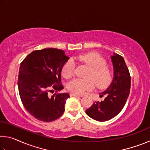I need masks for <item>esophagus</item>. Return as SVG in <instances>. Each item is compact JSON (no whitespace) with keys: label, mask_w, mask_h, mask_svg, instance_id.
Listing matches in <instances>:
<instances>
[{"label":"esophagus","mask_w":150,"mask_h":150,"mask_svg":"<svg viewBox=\"0 0 150 150\" xmlns=\"http://www.w3.org/2000/svg\"><path fill=\"white\" fill-rule=\"evenodd\" d=\"M70 96H76V97H77V96H81L79 95H77V94H75V93H71Z\"/></svg>","instance_id":"1"}]
</instances>
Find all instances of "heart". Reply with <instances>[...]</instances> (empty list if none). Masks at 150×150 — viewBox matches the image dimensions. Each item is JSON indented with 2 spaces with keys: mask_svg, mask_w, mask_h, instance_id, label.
<instances>
[{
  "mask_svg": "<svg viewBox=\"0 0 150 150\" xmlns=\"http://www.w3.org/2000/svg\"><path fill=\"white\" fill-rule=\"evenodd\" d=\"M79 62L85 63L90 68L86 77L88 79H75L68 84V88L72 93L82 95L86 91H91L95 87V82L98 88H103L110 85L112 80V71L106 66V62L102 56L96 53L81 55L76 58ZM75 65L72 61L63 65L62 75L69 79L74 74Z\"/></svg>",
  "mask_w": 150,
  "mask_h": 150,
  "instance_id": "heart-1",
  "label": "heart"
}]
</instances>
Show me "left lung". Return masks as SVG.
<instances>
[{
	"label": "left lung",
	"mask_w": 150,
	"mask_h": 150,
	"mask_svg": "<svg viewBox=\"0 0 150 150\" xmlns=\"http://www.w3.org/2000/svg\"><path fill=\"white\" fill-rule=\"evenodd\" d=\"M114 69L112 81L100 93L105 100L96 101L87 109V115L96 121L105 122L118 115L126 103L130 91V75L124 58L115 53L110 56Z\"/></svg>",
	"instance_id": "left-lung-1"
}]
</instances>
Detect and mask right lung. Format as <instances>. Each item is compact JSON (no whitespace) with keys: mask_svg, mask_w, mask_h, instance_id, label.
<instances>
[{"mask_svg":"<svg viewBox=\"0 0 150 150\" xmlns=\"http://www.w3.org/2000/svg\"><path fill=\"white\" fill-rule=\"evenodd\" d=\"M64 51L55 48L35 50L21 63L18 79L20 98L26 110L43 122H52L63 115L69 93L49 91L63 89L61 73L69 60Z\"/></svg>","mask_w":150,"mask_h":150,"instance_id":"1","label":"right lung"}]
</instances>
